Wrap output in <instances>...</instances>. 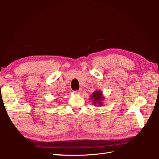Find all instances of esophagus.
Returning a JSON list of instances; mask_svg holds the SVG:
<instances>
[{
    "label": "esophagus",
    "instance_id": "1",
    "mask_svg": "<svg viewBox=\"0 0 159 159\" xmlns=\"http://www.w3.org/2000/svg\"><path fill=\"white\" fill-rule=\"evenodd\" d=\"M74 93H75V94H80V93H81V89H79V90H78V91H75Z\"/></svg>",
    "mask_w": 159,
    "mask_h": 159
}]
</instances>
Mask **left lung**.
Masks as SVG:
<instances>
[{"label": "left lung", "instance_id": "1", "mask_svg": "<svg viewBox=\"0 0 159 159\" xmlns=\"http://www.w3.org/2000/svg\"><path fill=\"white\" fill-rule=\"evenodd\" d=\"M103 99L104 98L103 97V93L99 90L95 91L90 97V100L92 101L93 103L96 106H102Z\"/></svg>", "mask_w": 159, "mask_h": 159}]
</instances>
